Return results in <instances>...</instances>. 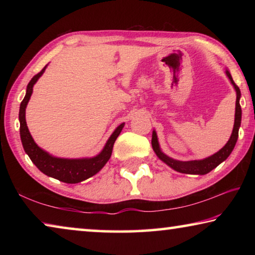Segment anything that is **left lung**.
I'll return each mask as SVG.
<instances>
[{"instance_id":"8db88e82","label":"left lung","mask_w":255,"mask_h":255,"mask_svg":"<svg viewBox=\"0 0 255 255\" xmlns=\"http://www.w3.org/2000/svg\"><path fill=\"white\" fill-rule=\"evenodd\" d=\"M226 74L228 76V79L231 80L232 84L234 85V88L236 90V108H235V123H234V128H233V132L232 136L230 138V140L227 141V144L224 146V147L214 154L213 156L207 157L205 159H198V161H188V162H182V161H176V159L171 158L169 156H166L165 154H163L159 149L158 146V141H157V136L156 132L153 131V136H152V146L154 152L156 153L159 159H162L164 163H166L167 165L171 166L172 169L181 172V173H187V174H207L209 173L211 170H214L216 166H218L223 161L230 156V154L232 153V150L234 149V146L236 144L237 137H239V128L241 126V118H242V110H241V106H240V98H241V91L240 88L235 84V82L233 81L232 75L230 74V72L226 71Z\"/></svg>"}]
</instances>
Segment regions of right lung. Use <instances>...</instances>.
<instances>
[{
    "instance_id": "obj_1",
    "label": "right lung",
    "mask_w": 255,
    "mask_h": 255,
    "mask_svg": "<svg viewBox=\"0 0 255 255\" xmlns=\"http://www.w3.org/2000/svg\"><path fill=\"white\" fill-rule=\"evenodd\" d=\"M45 68L46 66L29 82L27 86V93H25V97L20 105L19 120L21 141H22L25 153L29 155L30 159L42 173L66 183H79L81 181H84L97 174L105 166V164L109 161L115 141L119 136L120 131L123 130L125 124H122L117 127V129L108 139L102 152L92 158H57L46 153L40 147H38V145L34 143L31 135H30L27 123H25V108H27L29 99L31 97L33 85L42 75V73L45 72Z\"/></svg>"
}]
</instances>
